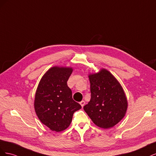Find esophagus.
Instances as JSON below:
<instances>
[{
  "label": "esophagus",
  "mask_w": 156,
  "mask_h": 156,
  "mask_svg": "<svg viewBox=\"0 0 156 156\" xmlns=\"http://www.w3.org/2000/svg\"><path fill=\"white\" fill-rule=\"evenodd\" d=\"M80 104H81V105L82 107H83L84 105H85V101H81V102H80Z\"/></svg>",
  "instance_id": "esophagus-1"
}]
</instances>
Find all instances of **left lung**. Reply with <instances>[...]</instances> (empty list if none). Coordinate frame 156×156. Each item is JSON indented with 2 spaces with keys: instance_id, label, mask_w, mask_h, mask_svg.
<instances>
[{
  "instance_id": "8db88e82",
  "label": "left lung",
  "mask_w": 156,
  "mask_h": 156,
  "mask_svg": "<svg viewBox=\"0 0 156 156\" xmlns=\"http://www.w3.org/2000/svg\"><path fill=\"white\" fill-rule=\"evenodd\" d=\"M91 98L83 108L97 126L108 129L124 117L127 101L121 84L108 70L89 74Z\"/></svg>"
}]
</instances>
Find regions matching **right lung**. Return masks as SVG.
I'll return each mask as SVG.
<instances>
[{"label": "right lung", "instance_id": "add662e5", "mask_svg": "<svg viewBox=\"0 0 156 156\" xmlns=\"http://www.w3.org/2000/svg\"><path fill=\"white\" fill-rule=\"evenodd\" d=\"M71 67L54 66L41 77L34 100V109L40 120L52 131L60 132L69 127L73 113L81 108L72 98L67 81Z\"/></svg>", "mask_w": 156, "mask_h": 156}]
</instances>
